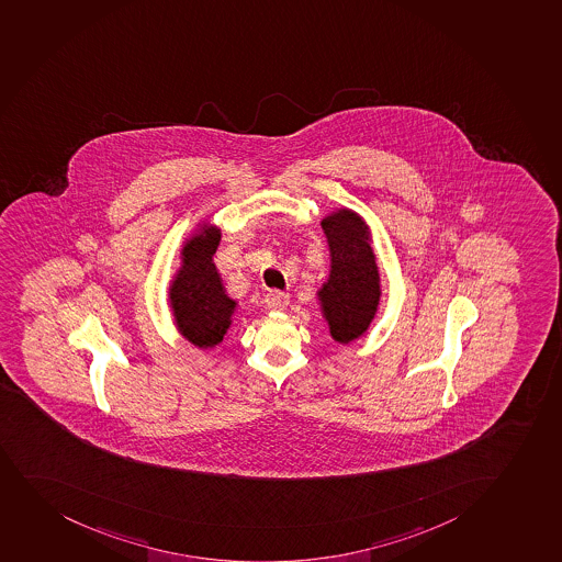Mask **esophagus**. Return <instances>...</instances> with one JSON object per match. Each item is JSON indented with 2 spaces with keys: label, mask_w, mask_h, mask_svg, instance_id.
Instances as JSON below:
<instances>
[{
  "label": "esophagus",
  "mask_w": 562,
  "mask_h": 562,
  "mask_svg": "<svg viewBox=\"0 0 562 562\" xmlns=\"http://www.w3.org/2000/svg\"><path fill=\"white\" fill-rule=\"evenodd\" d=\"M290 295L286 292H281V290H270L268 292L267 297H265V303H267V307L270 311H283L286 305H289Z\"/></svg>",
  "instance_id": "1"
}]
</instances>
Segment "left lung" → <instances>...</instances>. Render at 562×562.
I'll return each mask as SVG.
<instances>
[{"label":"left lung","mask_w":562,"mask_h":562,"mask_svg":"<svg viewBox=\"0 0 562 562\" xmlns=\"http://www.w3.org/2000/svg\"><path fill=\"white\" fill-rule=\"evenodd\" d=\"M322 227L331 249V273L319 289V302L333 338L348 344L367 331L378 311V267L357 214L340 211L325 218Z\"/></svg>","instance_id":"8db88e82"}]
</instances>
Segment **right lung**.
<instances>
[{
    "label": "right lung",
    "mask_w": 562,
    "mask_h": 562,
    "mask_svg": "<svg viewBox=\"0 0 562 562\" xmlns=\"http://www.w3.org/2000/svg\"><path fill=\"white\" fill-rule=\"evenodd\" d=\"M220 233L209 229L195 235L183 248V268L170 289V303L179 331L200 348L222 342L229 329L237 303L225 294L213 255L218 248Z\"/></svg>",
    "instance_id": "1"
}]
</instances>
